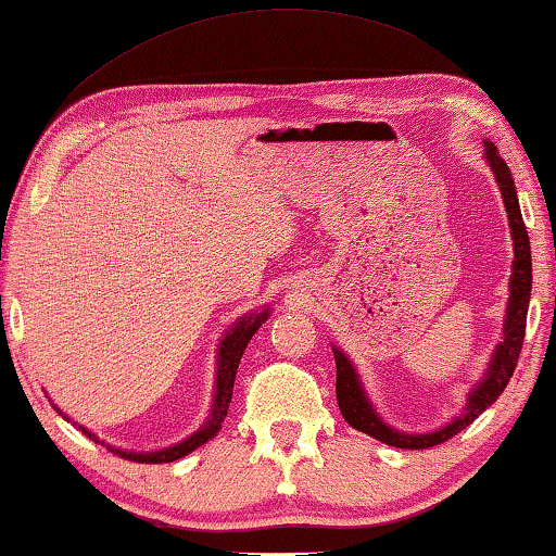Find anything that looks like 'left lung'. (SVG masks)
<instances>
[{
    "label": "left lung",
    "instance_id": "obj_1",
    "mask_svg": "<svg viewBox=\"0 0 556 556\" xmlns=\"http://www.w3.org/2000/svg\"><path fill=\"white\" fill-rule=\"evenodd\" d=\"M483 163L496 177V185L501 191L503 206L508 214L510 238H513V267L508 279V306H506V320H503L501 342L491 352V359L483 377L473 383L471 391L467 393V403H464L462 413H457L445 426L430 432H406L389 426L383 420L375 403H371L369 393L362 383L359 371L352 365V359L342 352L338 345H332V355H336V393H338V406L342 418H345L352 428L365 432V435L375 438L379 442H387L391 447L401 450H426L435 447L440 442H447L450 438L457 435L467 426H471L483 410L496 403V399L508 387V381L516 371V362L522 348L525 338V320H528V306H530V291H532V257H530V238L522 224L520 204H518V191L516 181H513L510 169L506 160L498 155L496 146L486 138L483 140Z\"/></svg>",
    "mask_w": 556,
    "mask_h": 556
}]
</instances>
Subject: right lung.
<instances>
[{
    "mask_svg": "<svg viewBox=\"0 0 556 556\" xmlns=\"http://www.w3.org/2000/svg\"><path fill=\"white\" fill-rule=\"evenodd\" d=\"M269 308L265 306L262 311H252L245 313V316H240L233 326H230L224 338L218 342V350H216V381H214V403H211V410H208V418L204 420V426L199 430L191 432L189 438L175 442V445L163 447V450H150V452H136V450H124V447H116V445H109V442L99 440V435H94L92 430H87L85 426H75L85 432L89 440L99 442V445H104L109 452L118 454V457H126L130 462H146V464H163V462H175L187 457L189 452H194L197 447L204 445L211 438L216 435L224 426V420L228 416V406H230V399H233V383H236V371L240 365V357H243V352L248 348V342L252 340V336L260 330L262 323L269 318ZM50 406H53L60 416L65 420H70L63 410H60L53 401H50Z\"/></svg>",
    "mask_w": 556,
    "mask_h": 556,
    "instance_id": "obj_1",
    "label": "right lung"
}]
</instances>
